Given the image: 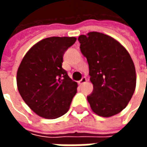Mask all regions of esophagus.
<instances>
[{"mask_svg":"<svg viewBox=\"0 0 147 147\" xmlns=\"http://www.w3.org/2000/svg\"><path fill=\"white\" fill-rule=\"evenodd\" d=\"M86 83V79L85 78V77H83V79L80 81V85H83V84H84V83Z\"/></svg>","mask_w":147,"mask_h":147,"instance_id":"esophagus-1","label":"esophagus"}]
</instances>
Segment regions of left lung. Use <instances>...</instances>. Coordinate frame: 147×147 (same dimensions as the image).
Segmentation results:
<instances>
[{"label":"left lung","instance_id":"8db88e82","mask_svg":"<svg viewBox=\"0 0 147 147\" xmlns=\"http://www.w3.org/2000/svg\"><path fill=\"white\" fill-rule=\"evenodd\" d=\"M78 40L94 87L87 97L90 108L102 117L118 114L136 90V67L129 53L113 37L99 32L80 35Z\"/></svg>","mask_w":147,"mask_h":147}]
</instances>
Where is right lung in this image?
<instances>
[{"mask_svg": "<svg viewBox=\"0 0 147 147\" xmlns=\"http://www.w3.org/2000/svg\"><path fill=\"white\" fill-rule=\"evenodd\" d=\"M75 37H50L37 42L19 66L16 83L20 94L34 113L56 119L67 113L78 84L62 67L63 56Z\"/></svg>", "mask_w": 147, "mask_h": 147, "instance_id": "add662e5", "label": "right lung"}]
</instances>
